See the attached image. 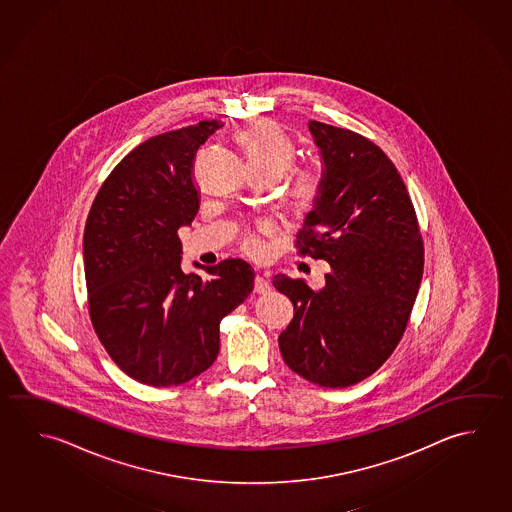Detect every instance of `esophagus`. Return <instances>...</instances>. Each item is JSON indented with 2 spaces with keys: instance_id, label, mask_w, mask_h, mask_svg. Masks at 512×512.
<instances>
[{
  "instance_id": "obj_1",
  "label": "esophagus",
  "mask_w": 512,
  "mask_h": 512,
  "mask_svg": "<svg viewBox=\"0 0 512 512\" xmlns=\"http://www.w3.org/2000/svg\"><path fill=\"white\" fill-rule=\"evenodd\" d=\"M253 291H255L257 295H266V293H269L268 280L257 275V277H255V282H253Z\"/></svg>"
}]
</instances>
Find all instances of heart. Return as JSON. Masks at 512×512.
<instances>
[{"label":"heart","mask_w":512,"mask_h":512,"mask_svg":"<svg viewBox=\"0 0 512 512\" xmlns=\"http://www.w3.org/2000/svg\"><path fill=\"white\" fill-rule=\"evenodd\" d=\"M248 165L255 178L275 181L282 178L295 163L296 149L293 140L275 120L259 118L244 126L237 133ZM322 194V183L316 172L309 169H296L289 172L284 181V199L291 212L307 214L311 212ZM246 252L259 253L260 244L255 237L244 241Z\"/></svg>","instance_id":"obj_1"}]
</instances>
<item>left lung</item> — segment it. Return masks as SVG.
Returning a JSON list of instances; mask_svg holds the SVG:
<instances>
[{
  "mask_svg": "<svg viewBox=\"0 0 512 512\" xmlns=\"http://www.w3.org/2000/svg\"><path fill=\"white\" fill-rule=\"evenodd\" d=\"M322 194L298 232L300 255L329 262L325 286L277 275L295 316L278 336L287 367L345 388L374 374L403 338L424 268L412 199L392 160L365 136L311 120Z\"/></svg>",
  "mask_w": 512,
  "mask_h": 512,
  "instance_id": "obj_1",
  "label": "left lung"
}]
</instances>
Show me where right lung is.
Returning <instances> with one entry per match:
<instances>
[{"mask_svg":"<svg viewBox=\"0 0 512 512\" xmlns=\"http://www.w3.org/2000/svg\"><path fill=\"white\" fill-rule=\"evenodd\" d=\"M223 122L153 136L111 171L84 228L93 329L127 376L149 386L187 383L219 354V323L252 293V266L226 259L181 271L178 230L199 210L194 160Z\"/></svg>","mask_w":512,"mask_h":512,"instance_id":"1","label":"right lung"}]
</instances>
